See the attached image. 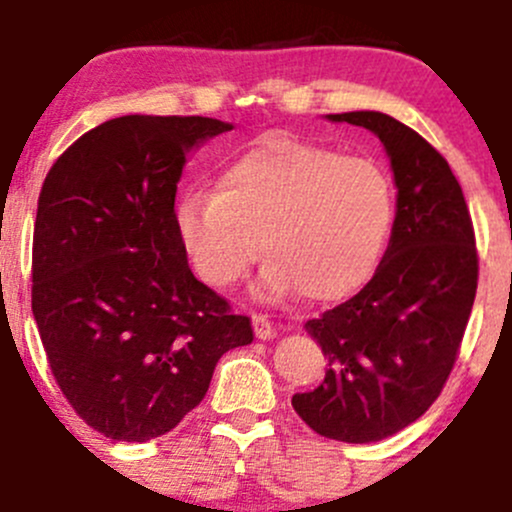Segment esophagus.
I'll return each instance as SVG.
<instances>
[{
    "label": "esophagus",
    "instance_id": "34e87169",
    "mask_svg": "<svg viewBox=\"0 0 512 512\" xmlns=\"http://www.w3.org/2000/svg\"><path fill=\"white\" fill-rule=\"evenodd\" d=\"M252 329H255L257 339H272L277 334L275 322H270L265 314H252Z\"/></svg>",
    "mask_w": 512,
    "mask_h": 512
}]
</instances>
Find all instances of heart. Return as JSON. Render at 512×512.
Segmentation results:
<instances>
[{"mask_svg": "<svg viewBox=\"0 0 512 512\" xmlns=\"http://www.w3.org/2000/svg\"><path fill=\"white\" fill-rule=\"evenodd\" d=\"M396 193L376 160L275 136L232 160L213 190H188L175 225L195 272L215 289L262 252L267 294L339 302L374 275L394 230Z\"/></svg>", "mask_w": 512, "mask_h": 512, "instance_id": "obj_1", "label": "heart"}]
</instances>
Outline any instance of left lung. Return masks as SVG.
I'll list each match as a JSON object with an SVG mask.
<instances>
[{
	"label": "left lung",
	"instance_id": "obj_1",
	"mask_svg": "<svg viewBox=\"0 0 512 512\" xmlns=\"http://www.w3.org/2000/svg\"><path fill=\"white\" fill-rule=\"evenodd\" d=\"M329 121L379 136L399 195L374 277L304 324L329 369L292 406L319 436L369 443L414 423L441 394L476 299L478 250L461 185L426 138L379 111L332 113Z\"/></svg>",
	"mask_w": 512,
	"mask_h": 512
}]
</instances>
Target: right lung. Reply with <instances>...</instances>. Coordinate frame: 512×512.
<instances>
[{"label": "right lung", "instance_id": "add662e5", "mask_svg": "<svg viewBox=\"0 0 512 512\" xmlns=\"http://www.w3.org/2000/svg\"><path fill=\"white\" fill-rule=\"evenodd\" d=\"M230 123L121 116L71 143L46 173L32 250V312L74 411L143 443L205 399L218 359L252 342L250 317L195 280L175 190L195 146Z\"/></svg>", "mask_w": 512, "mask_h": 512}]
</instances>
